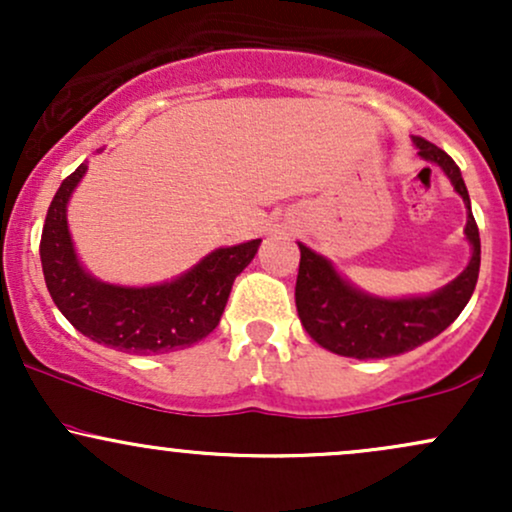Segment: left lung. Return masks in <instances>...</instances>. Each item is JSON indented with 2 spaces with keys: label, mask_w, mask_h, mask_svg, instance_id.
I'll return each mask as SVG.
<instances>
[{
  "label": "left lung",
  "mask_w": 512,
  "mask_h": 512,
  "mask_svg": "<svg viewBox=\"0 0 512 512\" xmlns=\"http://www.w3.org/2000/svg\"><path fill=\"white\" fill-rule=\"evenodd\" d=\"M411 142L424 161L436 163L448 175L455 192L462 197L467 207L464 238L472 248V257L460 276L428 296L383 298L361 291L337 272L332 260L298 243L301 248L296 279L298 317L305 332L332 354L361 358V361L390 358L431 342L457 320L477 286L481 262L479 228L472 216V202L460 168L436 144L421 137H411Z\"/></svg>",
  "instance_id": "8db88e82"
}]
</instances>
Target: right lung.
<instances>
[{
	"mask_svg": "<svg viewBox=\"0 0 512 512\" xmlns=\"http://www.w3.org/2000/svg\"><path fill=\"white\" fill-rule=\"evenodd\" d=\"M88 163L62 180L52 197L40 238V262L60 313L93 342L125 354H168L197 344L219 325L233 281L257 255L262 240L219 248L175 279L122 286L96 279L76 255L67 204Z\"/></svg>",
	"mask_w": 512,
	"mask_h": 512,
	"instance_id": "add662e5",
	"label": "right lung"
}]
</instances>
